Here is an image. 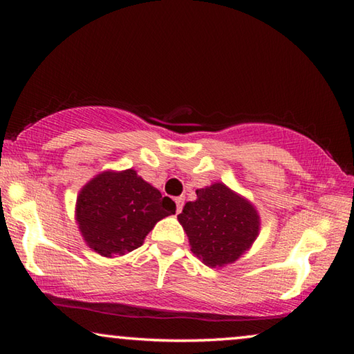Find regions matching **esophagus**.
Returning a JSON list of instances; mask_svg holds the SVG:
<instances>
[{"mask_svg": "<svg viewBox=\"0 0 354 354\" xmlns=\"http://www.w3.org/2000/svg\"><path fill=\"white\" fill-rule=\"evenodd\" d=\"M175 203H176V211L181 212L183 211V206H184V198H183V196H178V198H175Z\"/></svg>", "mask_w": 354, "mask_h": 354, "instance_id": "34e87169", "label": "esophagus"}]
</instances>
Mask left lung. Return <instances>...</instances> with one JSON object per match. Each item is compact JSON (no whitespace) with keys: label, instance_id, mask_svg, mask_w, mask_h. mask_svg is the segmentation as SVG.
Segmentation results:
<instances>
[{"label":"left lung","instance_id":"obj_1","mask_svg":"<svg viewBox=\"0 0 354 354\" xmlns=\"http://www.w3.org/2000/svg\"><path fill=\"white\" fill-rule=\"evenodd\" d=\"M190 251L207 267L236 262L259 234L261 220L251 203L223 183L196 190L178 215Z\"/></svg>","mask_w":354,"mask_h":354}]
</instances>
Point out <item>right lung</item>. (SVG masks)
I'll return each mask as SVG.
<instances>
[{
	"instance_id": "1",
	"label": "right lung",
	"mask_w": 354,
	"mask_h": 354,
	"mask_svg": "<svg viewBox=\"0 0 354 354\" xmlns=\"http://www.w3.org/2000/svg\"><path fill=\"white\" fill-rule=\"evenodd\" d=\"M175 212V201L133 169L100 173L76 200V223L84 241L104 257L139 248L154 225Z\"/></svg>"
}]
</instances>
